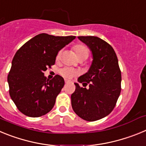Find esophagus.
<instances>
[{
	"label": "esophagus",
	"mask_w": 146,
	"mask_h": 146,
	"mask_svg": "<svg viewBox=\"0 0 146 146\" xmlns=\"http://www.w3.org/2000/svg\"><path fill=\"white\" fill-rule=\"evenodd\" d=\"M69 82H70V81L67 80H65V83H69Z\"/></svg>",
	"instance_id": "esophagus-1"
}]
</instances>
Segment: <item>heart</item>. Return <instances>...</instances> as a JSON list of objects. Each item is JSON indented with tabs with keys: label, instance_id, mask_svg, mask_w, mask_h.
<instances>
[{
	"label": "heart",
	"instance_id": "obj_1",
	"mask_svg": "<svg viewBox=\"0 0 146 146\" xmlns=\"http://www.w3.org/2000/svg\"><path fill=\"white\" fill-rule=\"evenodd\" d=\"M72 49L75 52L78 59H86L88 56V49L86 45L82 44H77L73 46ZM60 55H61V51H59L58 53L57 54V57H56L57 60H59L60 58ZM59 72H60V75L63 76L66 79H72L78 74V72L77 70L72 69V68H69V67L63 68L60 69Z\"/></svg>",
	"mask_w": 146,
	"mask_h": 146
}]
</instances>
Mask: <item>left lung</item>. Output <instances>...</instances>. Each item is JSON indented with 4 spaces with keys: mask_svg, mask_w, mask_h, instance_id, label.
<instances>
[{
    "mask_svg": "<svg viewBox=\"0 0 146 146\" xmlns=\"http://www.w3.org/2000/svg\"><path fill=\"white\" fill-rule=\"evenodd\" d=\"M78 38L91 50L93 61L88 72L78 78L84 88L74 83L72 107L83 120L95 121L108 115L114 109L121 94V72L111 45L96 36Z\"/></svg>",
    "mask_w": 146,
    "mask_h": 146,
    "instance_id": "left-lung-1",
    "label": "left lung"
}]
</instances>
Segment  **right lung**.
<instances>
[{"label":"right lung","instance_id":"right-lung-1","mask_svg":"<svg viewBox=\"0 0 146 146\" xmlns=\"http://www.w3.org/2000/svg\"><path fill=\"white\" fill-rule=\"evenodd\" d=\"M75 38L40 33L17 51L8 74V83L10 96L22 113L37 118L52 109L64 80L56 74L49 80L44 72L55 64L58 52Z\"/></svg>","mask_w":146,"mask_h":146}]
</instances>
